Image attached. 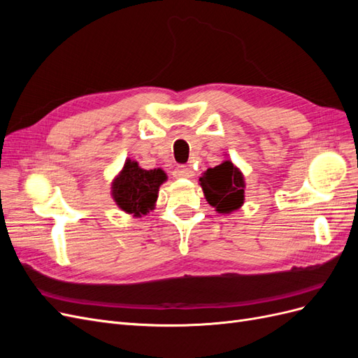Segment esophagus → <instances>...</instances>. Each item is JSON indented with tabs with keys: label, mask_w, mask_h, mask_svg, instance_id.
Wrapping results in <instances>:
<instances>
[{
	"label": "esophagus",
	"mask_w": 358,
	"mask_h": 358,
	"mask_svg": "<svg viewBox=\"0 0 358 358\" xmlns=\"http://www.w3.org/2000/svg\"><path fill=\"white\" fill-rule=\"evenodd\" d=\"M175 176L176 178H179V179H185V178H192L194 176V171L189 169V167H187V166H179L178 169H176V171H175Z\"/></svg>",
	"instance_id": "1"
}]
</instances>
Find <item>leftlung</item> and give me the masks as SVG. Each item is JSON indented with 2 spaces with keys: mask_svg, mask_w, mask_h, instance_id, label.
Here are the masks:
<instances>
[{
  "mask_svg": "<svg viewBox=\"0 0 358 358\" xmlns=\"http://www.w3.org/2000/svg\"><path fill=\"white\" fill-rule=\"evenodd\" d=\"M204 197L218 213H231L243 204L245 178L231 161L206 170L200 178Z\"/></svg>",
  "mask_w": 358,
  "mask_h": 358,
  "instance_id": "left-lung-1",
  "label": "left lung"
}]
</instances>
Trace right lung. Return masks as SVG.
Segmentation results:
<instances>
[{"mask_svg": "<svg viewBox=\"0 0 358 358\" xmlns=\"http://www.w3.org/2000/svg\"><path fill=\"white\" fill-rule=\"evenodd\" d=\"M166 180L164 170L140 169L137 161L128 158L121 173L112 182V196L119 209L142 216L154 209L159 187Z\"/></svg>", "mask_w": 358, "mask_h": 358, "instance_id": "1", "label": "right lung"}]
</instances>
